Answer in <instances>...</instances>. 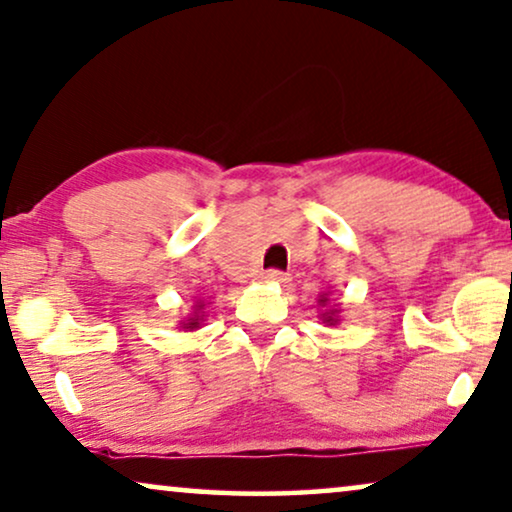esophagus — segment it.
<instances>
[{
  "instance_id": "obj_1",
  "label": "esophagus",
  "mask_w": 512,
  "mask_h": 512,
  "mask_svg": "<svg viewBox=\"0 0 512 512\" xmlns=\"http://www.w3.org/2000/svg\"><path fill=\"white\" fill-rule=\"evenodd\" d=\"M261 281H265V284H286L288 277L281 270H268L261 274Z\"/></svg>"
}]
</instances>
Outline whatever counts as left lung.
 Wrapping results in <instances>:
<instances>
[{"mask_svg": "<svg viewBox=\"0 0 512 512\" xmlns=\"http://www.w3.org/2000/svg\"><path fill=\"white\" fill-rule=\"evenodd\" d=\"M318 307H321V311H318V318H321L323 325H328V328H332V325H339V321H342V309H339V305H332L330 302V293H321L318 295Z\"/></svg>", "mask_w": 512, "mask_h": 512, "instance_id": "obj_1", "label": "left lung"}]
</instances>
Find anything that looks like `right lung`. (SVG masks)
<instances>
[{"label":"right lung","mask_w":512,"mask_h":512,"mask_svg":"<svg viewBox=\"0 0 512 512\" xmlns=\"http://www.w3.org/2000/svg\"><path fill=\"white\" fill-rule=\"evenodd\" d=\"M205 305H207L205 300H196L194 302V311H191V314L184 318V321H180V328L184 332H194V330L201 328L203 321H205Z\"/></svg>","instance_id":"1"}]
</instances>
